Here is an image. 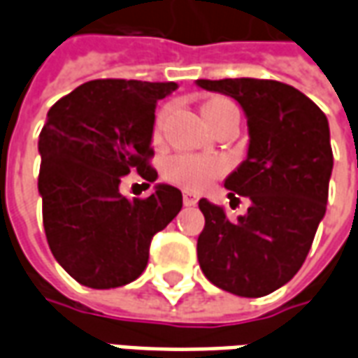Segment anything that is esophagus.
Returning a JSON list of instances; mask_svg holds the SVG:
<instances>
[{"mask_svg": "<svg viewBox=\"0 0 358 358\" xmlns=\"http://www.w3.org/2000/svg\"><path fill=\"white\" fill-rule=\"evenodd\" d=\"M182 199H184V205H186V207H194L195 203H197V195L192 194V192H184V194H182Z\"/></svg>", "mask_w": 358, "mask_h": 358, "instance_id": "obj_1", "label": "esophagus"}]
</instances>
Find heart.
Returning a JSON list of instances; mask_svg holds the SVG:
<instances>
[{"instance_id": "1", "label": "heart", "mask_w": 358, "mask_h": 358, "mask_svg": "<svg viewBox=\"0 0 358 358\" xmlns=\"http://www.w3.org/2000/svg\"><path fill=\"white\" fill-rule=\"evenodd\" d=\"M226 105H232V103L226 101L222 97L209 99L203 105V117H213L215 113H218ZM164 117H166V110H161V115L157 118V128L163 126ZM222 171H224L222 161L201 155H178L171 159L169 164H166V176H169V180L176 182L180 186L187 187V189H203L215 176L222 174Z\"/></svg>"}]
</instances>
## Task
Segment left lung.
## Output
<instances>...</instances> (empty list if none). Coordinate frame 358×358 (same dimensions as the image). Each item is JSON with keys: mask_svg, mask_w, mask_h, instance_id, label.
<instances>
[{"mask_svg": "<svg viewBox=\"0 0 358 358\" xmlns=\"http://www.w3.org/2000/svg\"><path fill=\"white\" fill-rule=\"evenodd\" d=\"M234 97L248 118V155L224 180L230 203L248 197L245 215L228 220L201 199L205 228L197 259L209 282L240 297H263L305 263L326 215L334 155L328 118L293 86L276 80H197Z\"/></svg>", "mask_w": 358, "mask_h": 358, "instance_id": "8db88e82", "label": "left lung"}]
</instances>
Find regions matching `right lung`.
Segmentation results:
<instances>
[{
    "mask_svg": "<svg viewBox=\"0 0 358 358\" xmlns=\"http://www.w3.org/2000/svg\"><path fill=\"white\" fill-rule=\"evenodd\" d=\"M176 82L92 80L61 97L40 132L45 238L57 263L94 289L134 282L148 266L149 245L182 209V192L157 184L145 199L128 201L120 180L149 166L159 99Z\"/></svg>",
    "mask_w": 358,
    "mask_h": 358,
    "instance_id": "add662e5",
    "label": "right lung"
}]
</instances>
